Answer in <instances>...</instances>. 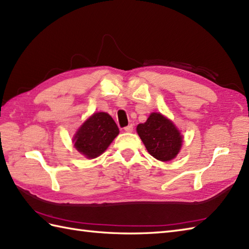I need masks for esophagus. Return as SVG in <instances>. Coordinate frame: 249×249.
<instances>
[{"label":"esophagus","mask_w":249,"mask_h":249,"mask_svg":"<svg viewBox=\"0 0 249 249\" xmlns=\"http://www.w3.org/2000/svg\"><path fill=\"white\" fill-rule=\"evenodd\" d=\"M124 131H125V132H132V131H133V124L126 125L125 128H124Z\"/></svg>","instance_id":"1"}]
</instances>
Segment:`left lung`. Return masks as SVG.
I'll list each match as a JSON object with an SVG mask.
<instances>
[{
	"label": "left lung",
	"mask_w": 249,
	"mask_h": 249,
	"mask_svg": "<svg viewBox=\"0 0 249 249\" xmlns=\"http://www.w3.org/2000/svg\"><path fill=\"white\" fill-rule=\"evenodd\" d=\"M136 131L148 152L162 162L175 159L183 142L173 121L161 113H151L146 123L137 125Z\"/></svg>",
	"instance_id": "left-lung-1"
}]
</instances>
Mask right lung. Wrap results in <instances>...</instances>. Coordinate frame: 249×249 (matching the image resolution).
I'll return each instance as SVG.
<instances>
[{
  "label": "right lung",
  "instance_id": "right-lung-1",
  "mask_svg": "<svg viewBox=\"0 0 249 249\" xmlns=\"http://www.w3.org/2000/svg\"><path fill=\"white\" fill-rule=\"evenodd\" d=\"M119 134V129L107 113L99 112L84 121L73 136L76 150L87 159H95L107 150Z\"/></svg>",
  "mask_w": 249,
  "mask_h": 249
}]
</instances>
